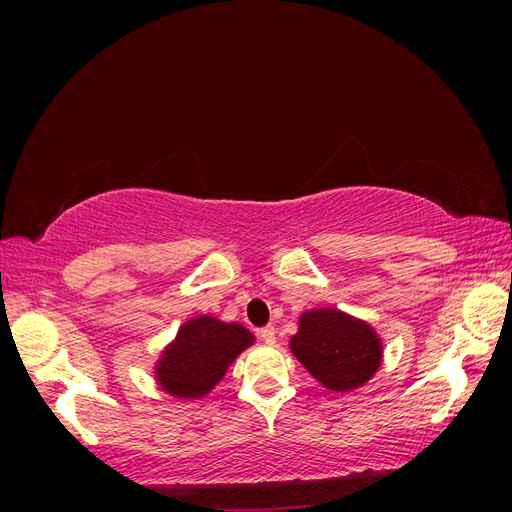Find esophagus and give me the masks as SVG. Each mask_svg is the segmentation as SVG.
I'll return each mask as SVG.
<instances>
[{"mask_svg": "<svg viewBox=\"0 0 512 512\" xmlns=\"http://www.w3.org/2000/svg\"><path fill=\"white\" fill-rule=\"evenodd\" d=\"M258 335H260V339L262 342H265L267 346H273L275 344V335H277V331H275V327H265V329H260L258 331Z\"/></svg>", "mask_w": 512, "mask_h": 512, "instance_id": "esophagus-1", "label": "esophagus"}]
</instances>
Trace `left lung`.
Instances as JSON below:
<instances>
[{
  "mask_svg": "<svg viewBox=\"0 0 512 512\" xmlns=\"http://www.w3.org/2000/svg\"><path fill=\"white\" fill-rule=\"evenodd\" d=\"M288 346L309 374L333 393L361 389L376 376L384 359L378 331L367 320L337 307L303 312Z\"/></svg>",
  "mask_w": 512,
  "mask_h": 512,
  "instance_id": "1",
  "label": "left lung"
}]
</instances>
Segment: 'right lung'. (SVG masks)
Returning a JSON list of instances; mask_svg holds the SVG:
<instances>
[{
    "instance_id": "1",
    "label": "right lung",
    "mask_w": 512,
    "mask_h": 512,
    "mask_svg": "<svg viewBox=\"0 0 512 512\" xmlns=\"http://www.w3.org/2000/svg\"><path fill=\"white\" fill-rule=\"evenodd\" d=\"M256 342L241 322H224L209 314L185 320L153 365V378L166 395L194 401L222 382L237 356Z\"/></svg>"
}]
</instances>
